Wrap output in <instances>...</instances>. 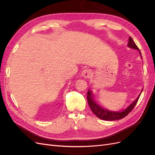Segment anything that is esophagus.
<instances>
[{
  "instance_id": "esophagus-1",
  "label": "esophagus",
  "mask_w": 155,
  "mask_h": 155,
  "mask_svg": "<svg viewBox=\"0 0 155 155\" xmlns=\"http://www.w3.org/2000/svg\"><path fill=\"white\" fill-rule=\"evenodd\" d=\"M92 72L91 70L89 69H85L82 71L81 72V76L85 78H90L92 76Z\"/></svg>"
}]
</instances>
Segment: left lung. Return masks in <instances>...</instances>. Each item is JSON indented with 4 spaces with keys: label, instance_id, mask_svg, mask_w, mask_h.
<instances>
[{
    "label": "left lung",
    "instance_id": "obj_1",
    "mask_svg": "<svg viewBox=\"0 0 155 155\" xmlns=\"http://www.w3.org/2000/svg\"><path fill=\"white\" fill-rule=\"evenodd\" d=\"M127 45L129 47H130L131 48L138 50L140 54V56L142 57L141 51H140L138 47L137 46V45L135 44L134 41L133 40V39L131 38L130 37H129V42H128ZM140 94H141V93H140L138 95L137 99H136L129 106L127 107L125 109H124V110H120V111H111L109 110L104 109V108L101 107L100 105H98L94 99L92 92L90 90H88L87 92V101H88V104L89 107H90L91 110L93 112V113L97 117V118H100L101 120H104L113 121V120L122 119L127 115H128L129 112L134 109L135 105H137L139 97L140 96Z\"/></svg>",
    "mask_w": 155,
    "mask_h": 155
}]
</instances>
